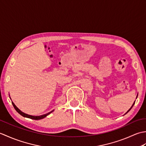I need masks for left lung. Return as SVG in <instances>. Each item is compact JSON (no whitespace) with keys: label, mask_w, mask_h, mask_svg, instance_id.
I'll list each match as a JSON object with an SVG mask.
<instances>
[{"label":"left lung","mask_w":146,"mask_h":146,"mask_svg":"<svg viewBox=\"0 0 146 146\" xmlns=\"http://www.w3.org/2000/svg\"><path fill=\"white\" fill-rule=\"evenodd\" d=\"M137 96H138V94H137V97H136V99H137ZM134 104H135V102H134V104H133V105H132V107H131V108H129V110H128L127 111V112H126L125 113H127V112H129V111L130 110H131V108H132V107H133V106H134Z\"/></svg>","instance_id":"obj_1"}]
</instances>
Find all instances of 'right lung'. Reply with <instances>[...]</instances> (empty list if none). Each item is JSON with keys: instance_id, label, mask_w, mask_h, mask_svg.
I'll use <instances>...</instances> for the list:
<instances>
[{"instance_id": "right-lung-1", "label": "right lung", "mask_w": 146, "mask_h": 146, "mask_svg": "<svg viewBox=\"0 0 146 146\" xmlns=\"http://www.w3.org/2000/svg\"><path fill=\"white\" fill-rule=\"evenodd\" d=\"M10 98H11V97H10ZM12 105H13V106H14V108L15 109V110H16V111H17V112H18L19 113L20 115H21L22 116H23V117H24L29 118V119H34V120H40V119H44V117H46V116H48L49 114H50L51 112H52V111H54V110H52V111H49V112H48V113H47L44 114V115H42L34 116V115H29V114H27V113H25L23 112V111H22L21 110L19 109V108L16 107V105H15L13 103V102H12Z\"/></svg>"}]
</instances>
